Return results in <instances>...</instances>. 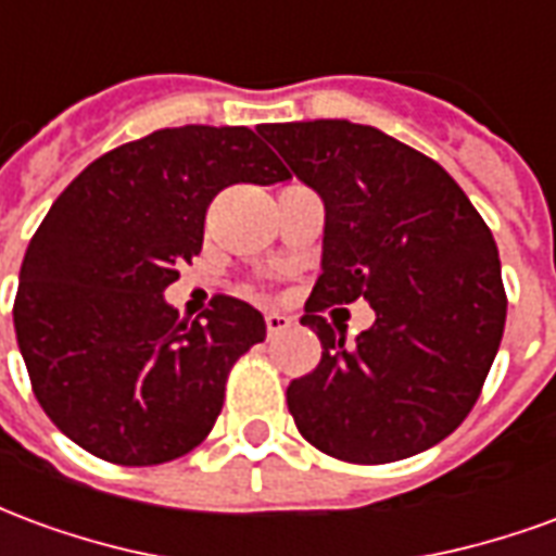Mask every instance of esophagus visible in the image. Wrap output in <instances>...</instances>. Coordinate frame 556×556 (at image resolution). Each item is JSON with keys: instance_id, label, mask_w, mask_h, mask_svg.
Masks as SVG:
<instances>
[{"instance_id": "34e87169", "label": "esophagus", "mask_w": 556, "mask_h": 556, "mask_svg": "<svg viewBox=\"0 0 556 556\" xmlns=\"http://www.w3.org/2000/svg\"><path fill=\"white\" fill-rule=\"evenodd\" d=\"M265 325H267V337L274 339V337H279L282 330H289V327L294 325V321H291L289 315H282V313H267L265 315Z\"/></svg>"}]
</instances>
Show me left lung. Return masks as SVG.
Segmentation results:
<instances>
[{"mask_svg":"<svg viewBox=\"0 0 556 556\" xmlns=\"http://www.w3.org/2000/svg\"><path fill=\"white\" fill-rule=\"evenodd\" d=\"M258 134L325 202L321 277L301 318L321 363L286 393L298 429L354 465L441 443L479 399L506 325L489 226L443 166L378 127L315 118ZM361 296L376 325L349 350L320 313Z\"/></svg>","mask_w":556,"mask_h":556,"instance_id":"obj_1","label":"left lung"}]
</instances>
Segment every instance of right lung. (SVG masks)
<instances>
[{
  "instance_id": "add662e5",
  "label": "right lung",
  "mask_w": 556,
  "mask_h": 556,
  "mask_svg": "<svg viewBox=\"0 0 556 556\" xmlns=\"http://www.w3.org/2000/svg\"><path fill=\"white\" fill-rule=\"evenodd\" d=\"M289 178L250 127L184 125L115 148L67 184L29 241L14 301L20 354L55 429L127 467L205 441L265 318L217 294L181 321L163 291L202 250L223 187Z\"/></svg>"
}]
</instances>
